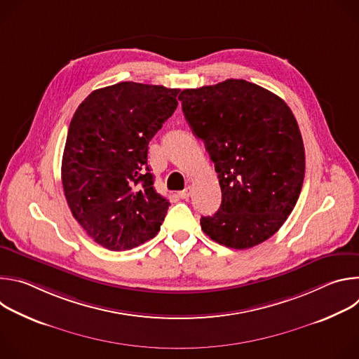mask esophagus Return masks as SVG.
<instances>
[{
    "label": "esophagus",
    "instance_id": "esophagus-1",
    "mask_svg": "<svg viewBox=\"0 0 359 359\" xmlns=\"http://www.w3.org/2000/svg\"><path fill=\"white\" fill-rule=\"evenodd\" d=\"M190 194H191V186H187L184 190L179 191V197H182V198H189Z\"/></svg>",
    "mask_w": 359,
    "mask_h": 359
}]
</instances>
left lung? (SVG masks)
<instances>
[{
    "label": "left lung",
    "mask_w": 359,
    "mask_h": 359,
    "mask_svg": "<svg viewBox=\"0 0 359 359\" xmlns=\"http://www.w3.org/2000/svg\"><path fill=\"white\" fill-rule=\"evenodd\" d=\"M184 118L204 142L222 187L201 230L229 248L257 245L284 224L301 193L305 151L285 102L244 79L183 89Z\"/></svg>",
    "instance_id": "1"
}]
</instances>
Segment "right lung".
Segmentation results:
<instances>
[{"mask_svg": "<svg viewBox=\"0 0 359 359\" xmlns=\"http://www.w3.org/2000/svg\"><path fill=\"white\" fill-rule=\"evenodd\" d=\"M179 92L119 82L93 90L74 114L62 186L72 216L102 247L130 250L161 230L170 203L153 187L147 149L176 111Z\"/></svg>", "mask_w": 359, "mask_h": 359, "instance_id": "1", "label": "right lung"}]
</instances>
